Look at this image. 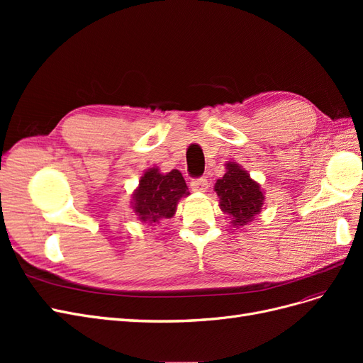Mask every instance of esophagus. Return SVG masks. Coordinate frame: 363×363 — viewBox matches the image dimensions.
<instances>
[{
    "label": "esophagus",
    "instance_id": "obj_1",
    "mask_svg": "<svg viewBox=\"0 0 363 363\" xmlns=\"http://www.w3.org/2000/svg\"><path fill=\"white\" fill-rule=\"evenodd\" d=\"M208 188V183H207V179H194L191 182V189L194 192H206Z\"/></svg>",
    "mask_w": 363,
    "mask_h": 363
}]
</instances>
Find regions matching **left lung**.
Masks as SVG:
<instances>
[{
    "label": "left lung",
    "mask_w": 363,
    "mask_h": 363,
    "mask_svg": "<svg viewBox=\"0 0 363 363\" xmlns=\"http://www.w3.org/2000/svg\"><path fill=\"white\" fill-rule=\"evenodd\" d=\"M227 172L215 183V192L219 199V208L232 218L233 227H242L260 213L263 192L260 184L250 177L236 162L225 164Z\"/></svg>",
    "instance_id": "8db88e82"
}]
</instances>
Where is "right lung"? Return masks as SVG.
<instances>
[{
  "label": "right lung",
  "instance_id": "obj_1",
  "mask_svg": "<svg viewBox=\"0 0 363 363\" xmlns=\"http://www.w3.org/2000/svg\"><path fill=\"white\" fill-rule=\"evenodd\" d=\"M188 195V186L180 171L172 169L162 174L159 168H150L139 180L131 207L139 221L155 225L172 218L179 200Z\"/></svg>",
  "mask_w": 363,
  "mask_h": 363
}]
</instances>
